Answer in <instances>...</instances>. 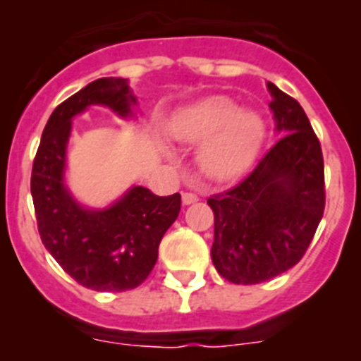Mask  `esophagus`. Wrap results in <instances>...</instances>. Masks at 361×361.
<instances>
[{"label": "esophagus", "instance_id": "esophagus-1", "mask_svg": "<svg viewBox=\"0 0 361 361\" xmlns=\"http://www.w3.org/2000/svg\"><path fill=\"white\" fill-rule=\"evenodd\" d=\"M197 200H199V197H197L195 193H190V191L183 193V204H184V206H190V204L197 202Z\"/></svg>", "mask_w": 361, "mask_h": 361}]
</instances>
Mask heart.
<instances>
[{
    "instance_id": "1",
    "label": "heart",
    "mask_w": 361,
    "mask_h": 361,
    "mask_svg": "<svg viewBox=\"0 0 361 361\" xmlns=\"http://www.w3.org/2000/svg\"><path fill=\"white\" fill-rule=\"evenodd\" d=\"M168 130L183 145L202 142L197 164L206 177L216 183H228L244 173L266 135L262 117L240 110L224 95H212L188 104L171 117Z\"/></svg>"
}]
</instances>
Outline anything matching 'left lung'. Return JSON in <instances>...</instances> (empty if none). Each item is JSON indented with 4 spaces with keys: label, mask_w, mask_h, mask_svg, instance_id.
Masks as SVG:
<instances>
[{
    "label": "left lung",
    "mask_w": 361,
    "mask_h": 361,
    "mask_svg": "<svg viewBox=\"0 0 361 361\" xmlns=\"http://www.w3.org/2000/svg\"><path fill=\"white\" fill-rule=\"evenodd\" d=\"M280 141L231 190L208 199L213 266L233 283H260L300 262L324 216V157L298 101L267 82Z\"/></svg>",
    "instance_id": "1"
}]
</instances>
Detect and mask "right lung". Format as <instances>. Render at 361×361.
Masks as SVG:
<instances>
[{
  "instance_id": "obj_1",
  "label": "right lung",
  "mask_w": 361,
  "mask_h": 361,
  "mask_svg": "<svg viewBox=\"0 0 361 361\" xmlns=\"http://www.w3.org/2000/svg\"><path fill=\"white\" fill-rule=\"evenodd\" d=\"M94 104L126 119L137 97L128 79L101 78L63 101L41 135L32 200L44 247L75 282L94 291H126L152 273L159 244L180 212V195L159 197L132 186L106 208H86L73 199L65 183L72 119Z\"/></svg>"
}]
</instances>
